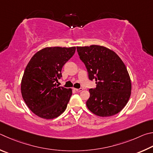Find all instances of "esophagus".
<instances>
[{"label": "esophagus", "instance_id": "obj_1", "mask_svg": "<svg viewBox=\"0 0 153 153\" xmlns=\"http://www.w3.org/2000/svg\"><path fill=\"white\" fill-rule=\"evenodd\" d=\"M74 89L76 91H77V92H81V91H82V90H83V89H82V88H80V89H75V88H74Z\"/></svg>", "mask_w": 153, "mask_h": 153}]
</instances>
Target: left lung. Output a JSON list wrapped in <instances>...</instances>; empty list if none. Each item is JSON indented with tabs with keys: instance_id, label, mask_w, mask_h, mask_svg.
Instances as JSON below:
<instances>
[{
	"instance_id": "8db88e82",
	"label": "left lung",
	"mask_w": 153,
	"mask_h": 153,
	"mask_svg": "<svg viewBox=\"0 0 153 153\" xmlns=\"http://www.w3.org/2000/svg\"><path fill=\"white\" fill-rule=\"evenodd\" d=\"M85 64L89 79L95 80V89H89L88 109L101 117L118 114L126 105L132 84L124 63L116 53L104 46L92 45L76 47Z\"/></svg>"
}]
</instances>
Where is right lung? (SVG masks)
<instances>
[{
	"label": "right lung",
	"mask_w": 153,
	"mask_h": 153,
	"mask_svg": "<svg viewBox=\"0 0 153 153\" xmlns=\"http://www.w3.org/2000/svg\"><path fill=\"white\" fill-rule=\"evenodd\" d=\"M76 47H48L35 53L21 80V95L26 105L44 119L58 117L66 109L72 89L58 87L62 68L72 58Z\"/></svg>",
	"instance_id": "right-lung-1"
}]
</instances>
